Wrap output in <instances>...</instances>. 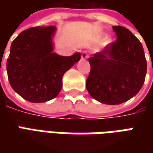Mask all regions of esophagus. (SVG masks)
I'll use <instances>...</instances> for the list:
<instances>
[{
  "label": "esophagus",
  "mask_w": 153,
  "mask_h": 153,
  "mask_svg": "<svg viewBox=\"0 0 153 153\" xmlns=\"http://www.w3.org/2000/svg\"><path fill=\"white\" fill-rule=\"evenodd\" d=\"M88 57V53H87L86 52H82V55H81V59H86Z\"/></svg>",
  "instance_id": "1"
}]
</instances>
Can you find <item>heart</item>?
I'll use <instances>...</instances> for the list:
<instances>
[{"mask_svg": "<svg viewBox=\"0 0 153 153\" xmlns=\"http://www.w3.org/2000/svg\"><path fill=\"white\" fill-rule=\"evenodd\" d=\"M101 37H102V35H100V36H99V38H101ZM111 42H112L111 38L109 36H105L104 38H102L101 42H100V44H101V46H103V47H106V46H108V45L111 44Z\"/></svg>", "mask_w": 153, "mask_h": 153, "instance_id": "obj_1", "label": "heart"}]
</instances>
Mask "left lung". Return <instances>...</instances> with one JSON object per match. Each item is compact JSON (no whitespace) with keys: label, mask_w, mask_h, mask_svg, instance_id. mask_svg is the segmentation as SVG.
<instances>
[{"label":"left lung","mask_w":153,"mask_h":153,"mask_svg":"<svg viewBox=\"0 0 153 153\" xmlns=\"http://www.w3.org/2000/svg\"><path fill=\"white\" fill-rule=\"evenodd\" d=\"M117 41L88 59L87 90L97 101L119 105L138 94L144 84L146 60L143 47L130 30L113 26Z\"/></svg>","instance_id":"1"}]
</instances>
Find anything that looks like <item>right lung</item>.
Returning <instances> with one entry per match:
<instances>
[{
  "mask_svg": "<svg viewBox=\"0 0 153 153\" xmlns=\"http://www.w3.org/2000/svg\"><path fill=\"white\" fill-rule=\"evenodd\" d=\"M55 26H37L21 32L10 48L7 71L10 85L30 102L42 103L59 94L64 74L81 59L80 53H53Z\"/></svg>",
  "mask_w": 153,
  "mask_h": 153,
  "instance_id": "1",
  "label": "right lung"
}]
</instances>
